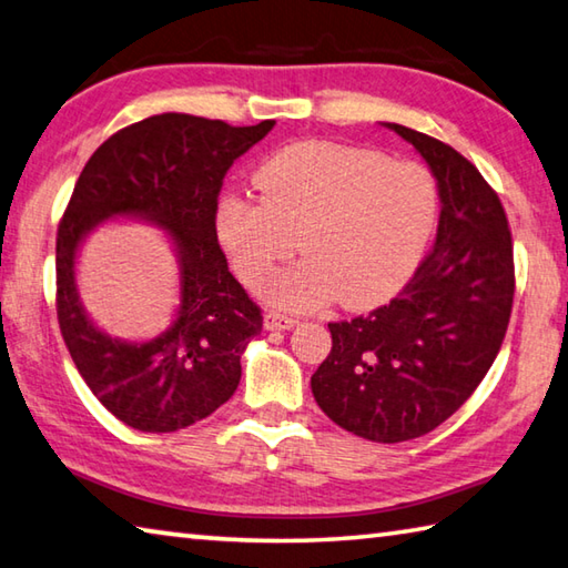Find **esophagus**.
<instances>
[{
    "mask_svg": "<svg viewBox=\"0 0 568 568\" xmlns=\"http://www.w3.org/2000/svg\"><path fill=\"white\" fill-rule=\"evenodd\" d=\"M265 329H291L297 325V320L293 315H285V313H277V311H267L265 317Z\"/></svg>",
    "mask_w": 568,
    "mask_h": 568,
    "instance_id": "obj_1",
    "label": "esophagus"
}]
</instances>
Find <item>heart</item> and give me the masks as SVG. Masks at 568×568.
<instances>
[{
	"instance_id": "1",
	"label": "heart",
	"mask_w": 568,
	"mask_h": 568,
	"mask_svg": "<svg viewBox=\"0 0 568 568\" xmlns=\"http://www.w3.org/2000/svg\"><path fill=\"white\" fill-rule=\"evenodd\" d=\"M253 183L261 199L225 193L215 203V241L253 291L301 245L305 261L267 291L293 311L333 297L349 311L387 301L417 267L437 223L432 171L367 146L297 141L271 153Z\"/></svg>"
}]
</instances>
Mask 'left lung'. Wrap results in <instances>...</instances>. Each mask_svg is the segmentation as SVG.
<instances>
[{
  "label": "left lung",
  "mask_w": 568,
  "mask_h": 568,
  "mask_svg": "<svg viewBox=\"0 0 568 568\" xmlns=\"http://www.w3.org/2000/svg\"><path fill=\"white\" fill-rule=\"evenodd\" d=\"M387 126L435 173L437 241L387 305L327 325L333 349L311 387L335 425L392 445L439 427L489 373L511 317L514 248L499 195L471 161L427 133Z\"/></svg>",
  "instance_id": "1"
}]
</instances>
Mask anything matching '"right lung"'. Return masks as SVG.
Returning <instances> with one entry per match:
<instances>
[{
    "mask_svg": "<svg viewBox=\"0 0 568 568\" xmlns=\"http://www.w3.org/2000/svg\"><path fill=\"white\" fill-rule=\"evenodd\" d=\"M273 126L159 113L113 133L81 171L57 231V317L79 375L123 425L176 432L239 387L241 355L263 329V313L229 271L213 211L233 161ZM109 214H141L178 243L182 307L178 323L149 344L111 341L78 303L75 248Z\"/></svg>",
    "mask_w": 568,
    "mask_h": 568,
    "instance_id": "right-lung-1",
    "label": "right lung"
}]
</instances>
